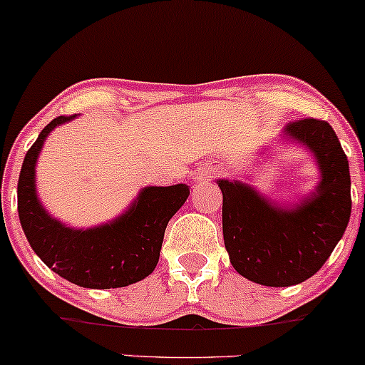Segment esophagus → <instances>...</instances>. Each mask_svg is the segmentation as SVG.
<instances>
[{
	"label": "esophagus",
	"instance_id": "34e87169",
	"mask_svg": "<svg viewBox=\"0 0 365 365\" xmlns=\"http://www.w3.org/2000/svg\"><path fill=\"white\" fill-rule=\"evenodd\" d=\"M210 178H212V175H210V172H202V174L197 175V179H200V181H207V179H210Z\"/></svg>",
	"mask_w": 365,
	"mask_h": 365
}]
</instances>
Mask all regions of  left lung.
Masks as SVG:
<instances>
[{
	"mask_svg": "<svg viewBox=\"0 0 365 365\" xmlns=\"http://www.w3.org/2000/svg\"><path fill=\"white\" fill-rule=\"evenodd\" d=\"M281 138L317 161L320 181L294 205L277 204L251 184L217 179L223 193V239L240 276L264 287H292L322 269L343 237L351 214L348 158L327 121L300 119Z\"/></svg>",
	"mask_w": 365,
	"mask_h": 365,
	"instance_id": "8db88e82",
	"label": "left lung"
}]
</instances>
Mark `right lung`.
<instances>
[{"label":"right lung","instance_id":"1","mask_svg":"<svg viewBox=\"0 0 365 365\" xmlns=\"http://www.w3.org/2000/svg\"><path fill=\"white\" fill-rule=\"evenodd\" d=\"M59 115L26 153L17 182V210L29 246L48 269L82 288L108 290L142 281L160 260L165 228L190 195L186 184L142 187L121 216L91 228H71L47 212L36 195V160Z\"/></svg>","mask_w":365,"mask_h":365}]
</instances>
